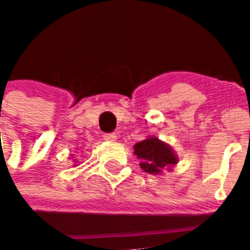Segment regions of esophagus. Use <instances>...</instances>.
<instances>
[{
	"instance_id": "obj_1",
	"label": "esophagus",
	"mask_w": 250,
	"mask_h": 250,
	"mask_svg": "<svg viewBox=\"0 0 250 250\" xmlns=\"http://www.w3.org/2000/svg\"><path fill=\"white\" fill-rule=\"evenodd\" d=\"M104 139H105L106 142H115V140L117 139V135L113 134V133H110V134L104 135Z\"/></svg>"
}]
</instances>
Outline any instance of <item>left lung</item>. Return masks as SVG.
Masks as SVG:
<instances>
[{
  "label": "left lung",
  "instance_id": "1",
  "mask_svg": "<svg viewBox=\"0 0 250 250\" xmlns=\"http://www.w3.org/2000/svg\"><path fill=\"white\" fill-rule=\"evenodd\" d=\"M134 154L140 160L142 169L150 174H161L164 171H172L178 164L179 157L172 146L155 135H147L133 146Z\"/></svg>",
  "mask_w": 250,
  "mask_h": 250
}]
</instances>
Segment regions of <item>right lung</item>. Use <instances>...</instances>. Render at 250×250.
Segmentation results:
<instances>
[{
  "label": "right lung",
  "mask_w": 250,
  "mask_h": 250,
  "mask_svg": "<svg viewBox=\"0 0 250 250\" xmlns=\"http://www.w3.org/2000/svg\"><path fill=\"white\" fill-rule=\"evenodd\" d=\"M72 156V160H73V162H74V165H73V167H76V166H78V165H77V162H78V160L77 159H73V155H71Z\"/></svg>",
  "instance_id": "obj_1"
}]
</instances>
